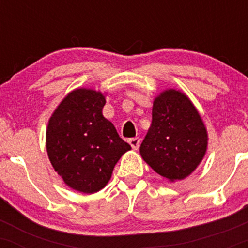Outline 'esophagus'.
Here are the masks:
<instances>
[{"instance_id": "obj_1", "label": "esophagus", "mask_w": 248, "mask_h": 248, "mask_svg": "<svg viewBox=\"0 0 248 248\" xmlns=\"http://www.w3.org/2000/svg\"><path fill=\"white\" fill-rule=\"evenodd\" d=\"M128 142H129V144L132 146L133 149L136 150V149H139V147H140L141 140L139 138H133V139H129Z\"/></svg>"}]
</instances>
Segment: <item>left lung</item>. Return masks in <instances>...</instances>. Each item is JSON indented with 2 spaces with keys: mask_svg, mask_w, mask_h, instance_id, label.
<instances>
[{
  "mask_svg": "<svg viewBox=\"0 0 248 248\" xmlns=\"http://www.w3.org/2000/svg\"><path fill=\"white\" fill-rule=\"evenodd\" d=\"M206 148V128L190 99L181 91L162 92L154 100L152 124L140 147L142 158L175 182L199 166Z\"/></svg>",
  "mask_w": 248,
  "mask_h": 248,
  "instance_id": "1",
  "label": "left lung"
}]
</instances>
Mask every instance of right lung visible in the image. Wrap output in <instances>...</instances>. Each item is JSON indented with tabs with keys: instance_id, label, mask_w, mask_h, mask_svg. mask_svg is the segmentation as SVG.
I'll list each match as a JSON object with an SVG mask.
<instances>
[{
	"instance_id": "add662e5",
	"label": "right lung",
	"mask_w": 248,
	"mask_h": 248,
	"mask_svg": "<svg viewBox=\"0 0 248 248\" xmlns=\"http://www.w3.org/2000/svg\"><path fill=\"white\" fill-rule=\"evenodd\" d=\"M101 92L77 88L50 118L46 150L53 169L73 190L94 193L112 177L116 162L132 149L102 115Z\"/></svg>"
}]
</instances>
